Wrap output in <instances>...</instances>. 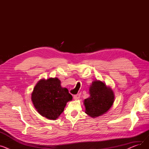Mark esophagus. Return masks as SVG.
Segmentation results:
<instances>
[{"label": "esophagus", "mask_w": 149, "mask_h": 149, "mask_svg": "<svg viewBox=\"0 0 149 149\" xmlns=\"http://www.w3.org/2000/svg\"><path fill=\"white\" fill-rule=\"evenodd\" d=\"M80 94H77V95H75L74 96V100H79V99L80 98Z\"/></svg>", "instance_id": "1"}]
</instances>
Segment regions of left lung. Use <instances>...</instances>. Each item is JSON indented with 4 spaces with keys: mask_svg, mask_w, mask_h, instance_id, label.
Returning <instances> with one entry per match:
<instances>
[{
    "mask_svg": "<svg viewBox=\"0 0 149 149\" xmlns=\"http://www.w3.org/2000/svg\"><path fill=\"white\" fill-rule=\"evenodd\" d=\"M90 96L84 100L85 113L92 118L106 113L113 105L114 93L112 89L102 81H93L89 88Z\"/></svg>",
    "mask_w": 149,
    "mask_h": 149,
    "instance_id": "8db88e82",
    "label": "left lung"
}]
</instances>
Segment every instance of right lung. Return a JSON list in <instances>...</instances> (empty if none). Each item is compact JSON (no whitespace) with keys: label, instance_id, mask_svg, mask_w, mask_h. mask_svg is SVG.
Wrapping results in <instances>:
<instances>
[{"label":"right lung","instance_id":"right-lung-1","mask_svg":"<svg viewBox=\"0 0 149 149\" xmlns=\"http://www.w3.org/2000/svg\"><path fill=\"white\" fill-rule=\"evenodd\" d=\"M72 100L68 90L61 86L57 78L41 79L31 93V100L37 112L49 120H56L66 103Z\"/></svg>","mask_w":149,"mask_h":149}]
</instances>
